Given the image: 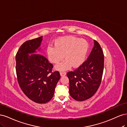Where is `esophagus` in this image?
<instances>
[{
  "mask_svg": "<svg viewBox=\"0 0 127 127\" xmlns=\"http://www.w3.org/2000/svg\"><path fill=\"white\" fill-rule=\"evenodd\" d=\"M60 75L61 76H65L66 75V72L65 71H61L60 72Z\"/></svg>",
  "mask_w": 127,
  "mask_h": 127,
  "instance_id": "esophagus-1",
  "label": "esophagus"
}]
</instances>
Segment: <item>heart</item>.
Listing matches in <instances>:
<instances>
[{"label": "heart", "instance_id": "b5f03b06", "mask_svg": "<svg viewBox=\"0 0 127 127\" xmlns=\"http://www.w3.org/2000/svg\"><path fill=\"white\" fill-rule=\"evenodd\" d=\"M89 49L87 41L74 36L58 38L54 46L49 45L46 50L47 55L51 63L57 64L64 57V62L57 66V69L64 70L71 66L77 67L82 64L85 59Z\"/></svg>", "mask_w": 127, "mask_h": 127}]
</instances>
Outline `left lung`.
<instances>
[{
  "label": "left lung",
  "instance_id": "left-lung-1",
  "mask_svg": "<svg viewBox=\"0 0 127 127\" xmlns=\"http://www.w3.org/2000/svg\"><path fill=\"white\" fill-rule=\"evenodd\" d=\"M104 53L96 41L86 60L67 76L69 80V94L78 101L92 97L101 83L104 69Z\"/></svg>",
  "mask_w": 127,
  "mask_h": 127
}]
</instances>
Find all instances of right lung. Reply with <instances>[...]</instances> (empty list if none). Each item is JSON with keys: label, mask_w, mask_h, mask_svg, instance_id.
Returning <instances> with one entry per match:
<instances>
[{"label": "right lung", "mask_w": 127, "mask_h": 127, "mask_svg": "<svg viewBox=\"0 0 127 127\" xmlns=\"http://www.w3.org/2000/svg\"><path fill=\"white\" fill-rule=\"evenodd\" d=\"M42 36L25 41L16 55V72L22 91L31 100L45 103L52 98L60 78L58 71L52 72L53 64L40 53H35ZM29 53H32L29 56Z\"/></svg>", "instance_id": "add662e5"}]
</instances>
